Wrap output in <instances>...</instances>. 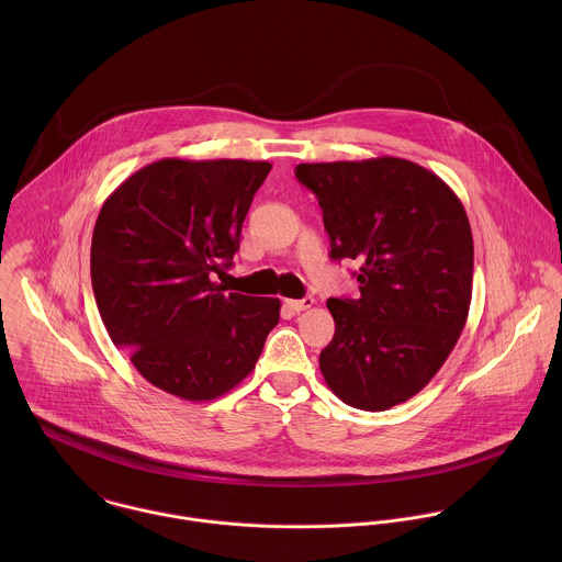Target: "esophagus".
Here are the masks:
<instances>
[{"instance_id": "obj_1", "label": "esophagus", "mask_w": 562, "mask_h": 562, "mask_svg": "<svg viewBox=\"0 0 562 562\" xmlns=\"http://www.w3.org/2000/svg\"><path fill=\"white\" fill-rule=\"evenodd\" d=\"M314 303H316V301H314L312 296H305V299H299V301H294V299H292V301H285V305H288L292 312H296V314H299V312H305V310H312Z\"/></svg>"}]
</instances>
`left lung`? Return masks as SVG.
<instances>
[{
  "label": "left lung",
  "mask_w": 562,
  "mask_h": 562,
  "mask_svg": "<svg viewBox=\"0 0 562 562\" xmlns=\"http://www.w3.org/2000/svg\"><path fill=\"white\" fill-rule=\"evenodd\" d=\"M322 207L333 259H357L361 296L328 299L333 341L321 352L330 392L361 411L419 394L468 322L474 238L461 199L402 158L299 164Z\"/></svg>",
  "instance_id": "1"
}]
</instances>
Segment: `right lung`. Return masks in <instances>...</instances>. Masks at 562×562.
I'll list each match as a JSON object with an SVG mask.
<instances>
[{
    "label": "right lung",
    "mask_w": 562,
    "mask_h": 562,
    "mask_svg": "<svg viewBox=\"0 0 562 562\" xmlns=\"http://www.w3.org/2000/svg\"><path fill=\"white\" fill-rule=\"evenodd\" d=\"M272 164L164 160L127 177L103 203L90 279L114 346L161 392L225 396L252 372L279 299L225 294L241 223Z\"/></svg>",
    "instance_id": "add662e5"
}]
</instances>
